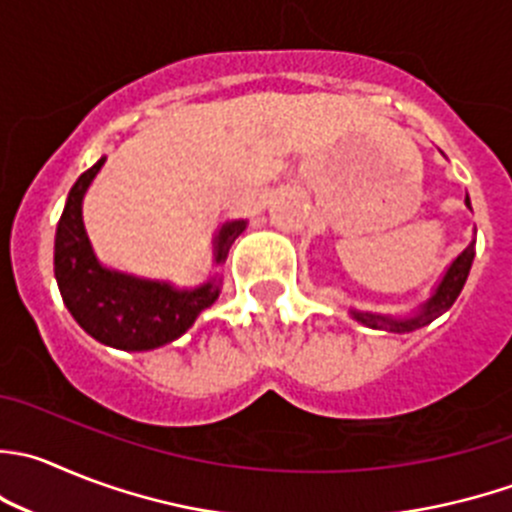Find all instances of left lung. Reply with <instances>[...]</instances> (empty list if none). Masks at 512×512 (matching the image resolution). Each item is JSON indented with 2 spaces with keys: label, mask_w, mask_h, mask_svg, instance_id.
Here are the masks:
<instances>
[{
  "label": "left lung",
  "mask_w": 512,
  "mask_h": 512,
  "mask_svg": "<svg viewBox=\"0 0 512 512\" xmlns=\"http://www.w3.org/2000/svg\"><path fill=\"white\" fill-rule=\"evenodd\" d=\"M465 205L470 207L468 197H465ZM473 257H475V240L470 242L458 257H455L453 265L448 267V272H445L443 280H440V285L435 287V292L430 295V300L423 302L413 317H400V320H395V317H388V315H372V312H357V310H350V315L355 317L357 322H362V325L377 327V330H390V332L418 330V327L428 325V322H433L435 317H440L445 310L453 307V302L458 300L460 290H463L465 280H468Z\"/></svg>",
  "instance_id": "1"
}]
</instances>
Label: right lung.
I'll use <instances>...</instances> for the list:
<instances>
[{
    "instance_id": "right-lung-1",
    "label": "right lung",
    "mask_w": 512,
    "mask_h": 512,
    "mask_svg": "<svg viewBox=\"0 0 512 512\" xmlns=\"http://www.w3.org/2000/svg\"><path fill=\"white\" fill-rule=\"evenodd\" d=\"M102 165L104 157L69 190L54 237V277L64 305L87 335L117 350H155L190 330L197 315L220 297V282L212 277L192 290H177L170 282L142 280L99 265L84 232L82 200ZM245 227V220L222 225L215 237L217 265L227 260Z\"/></svg>"
}]
</instances>
